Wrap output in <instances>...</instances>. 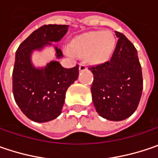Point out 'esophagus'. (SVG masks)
I'll list each match as a JSON object with an SVG mask.
<instances>
[{
	"label": "esophagus",
	"mask_w": 158,
	"mask_h": 158,
	"mask_svg": "<svg viewBox=\"0 0 158 158\" xmlns=\"http://www.w3.org/2000/svg\"><path fill=\"white\" fill-rule=\"evenodd\" d=\"M86 69H87V67H86V64L81 63V64H79V71H80V72H84V71H86Z\"/></svg>",
	"instance_id": "esophagus-1"
}]
</instances>
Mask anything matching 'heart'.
<instances>
[{
	"label": "heart",
	"mask_w": 158,
	"mask_h": 158,
	"mask_svg": "<svg viewBox=\"0 0 158 158\" xmlns=\"http://www.w3.org/2000/svg\"><path fill=\"white\" fill-rule=\"evenodd\" d=\"M116 38L110 31H89L72 40L69 55L86 57L93 63L104 62L110 57L116 48Z\"/></svg>",
	"instance_id": "b5f03b06"
}]
</instances>
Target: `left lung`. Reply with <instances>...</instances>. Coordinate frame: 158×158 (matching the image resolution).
Wrapping results in <instances>:
<instances>
[{
    "mask_svg": "<svg viewBox=\"0 0 158 158\" xmlns=\"http://www.w3.org/2000/svg\"><path fill=\"white\" fill-rule=\"evenodd\" d=\"M110 60L89 67L94 75L93 102L101 117L120 121L136 110L141 100L143 79L137 50L119 31Z\"/></svg>",
    "mask_w": 158,
    "mask_h": 158,
    "instance_id": "1",
    "label": "left lung"
}]
</instances>
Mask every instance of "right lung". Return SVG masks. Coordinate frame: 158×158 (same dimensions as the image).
<instances>
[{
	"mask_svg": "<svg viewBox=\"0 0 158 158\" xmlns=\"http://www.w3.org/2000/svg\"><path fill=\"white\" fill-rule=\"evenodd\" d=\"M68 27L65 24L42 25L25 39L16 52L12 73L14 98L22 112L34 122L56 118L62 112L68 87L78 79V64L65 69L53 61L45 68L36 69L31 63V52L50 45L51 41H59ZM56 51L57 58L63 56L57 47Z\"/></svg>",
	"mask_w": 158,
	"mask_h": 158,
	"instance_id": "1",
	"label": "right lung"
}]
</instances>
